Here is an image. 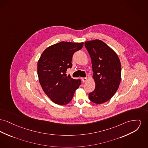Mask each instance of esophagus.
<instances>
[{
	"mask_svg": "<svg viewBox=\"0 0 148 148\" xmlns=\"http://www.w3.org/2000/svg\"><path fill=\"white\" fill-rule=\"evenodd\" d=\"M82 80L83 82H85L87 80V78H82Z\"/></svg>",
	"mask_w": 148,
	"mask_h": 148,
	"instance_id": "obj_1",
	"label": "esophagus"
}]
</instances>
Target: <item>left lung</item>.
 Here are the masks:
<instances>
[{
	"label": "left lung",
	"mask_w": 148,
	"mask_h": 148,
	"mask_svg": "<svg viewBox=\"0 0 148 148\" xmlns=\"http://www.w3.org/2000/svg\"><path fill=\"white\" fill-rule=\"evenodd\" d=\"M85 46L92 64L95 89L89 93L93 103L101 104L110 100L117 90L121 75L120 59L113 50L101 40L86 41Z\"/></svg>",
	"instance_id": "1"
}]
</instances>
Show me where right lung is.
Returning a JSON list of instances; mask_svg holds the SVG:
<instances>
[{
    "label": "right lung",
    "instance_id": "right-lung-1",
    "mask_svg": "<svg viewBox=\"0 0 148 148\" xmlns=\"http://www.w3.org/2000/svg\"><path fill=\"white\" fill-rule=\"evenodd\" d=\"M83 42L61 41L44 50L37 63L39 82L44 92L53 102L65 105L71 101L75 90L81 85L80 79L66 76L72 67L74 53L80 50Z\"/></svg>",
    "mask_w": 148,
    "mask_h": 148
}]
</instances>
